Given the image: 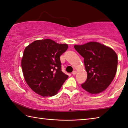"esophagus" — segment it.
I'll return each mask as SVG.
<instances>
[{
  "label": "esophagus",
  "mask_w": 128,
  "mask_h": 128,
  "mask_svg": "<svg viewBox=\"0 0 128 128\" xmlns=\"http://www.w3.org/2000/svg\"><path fill=\"white\" fill-rule=\"evenodd\" d=\"M76 70H74L73 71V72H72V74H73V75H75V74H76Z\"/></svg>",
  "instance_id": "esophagus-1"
}]
</instances>
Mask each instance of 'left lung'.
I'll list each match as a JSON object with an SVG mask.
<instances>
[{"label":"left lung","mask_w":128,"mask_h":128,"mask_svg":"<svg viewBox=\"0 0 128 128\" xmlns=\"http://www.w3.org/2000/svg\"><path fill=\"white\" fill-rule=\"evenodd\" d=\"M75 49L84 58L87 73L86 82L81 85L90 94H98L108 88L117 70L118 56L112 48L98 42L90 41L74 45Z\"/></svg>","instance_id":"1"}]
</instances>
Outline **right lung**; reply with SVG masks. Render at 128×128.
I'll return each instance as SVG.
<instances>
[{
	"label": "right lung",
	"instance_id": "add662e5",
	"mask_svg": "<svg viewBox=\"0 0 128 128\" xmlns=\"http://www.w3.org/2000/svg\"><path fill=\"white\" fill-rule=\"evenodd\" d=\"M68 44L51 39L34 41L26 46L21 60L24 78L31 89L43 97L56 94L68 78L61 70L60 56Z\"/></svg>",
	"mask_w": 128,
	"mask_h": 128
}]
</instances>
